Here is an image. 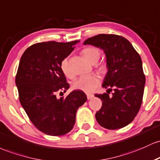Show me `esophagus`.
I'll return each instance as SVG.
<instances>
[{"instance_id":"34e87169","label":"esophagus","mask_w":160,"mask_h":160,"mask_svg":"<svg viewBox=\"0 0 160 160\" xmlns=\"http://www.w3.org/2000/svg\"><path fill=\"white\" fill-rule=\"evenodd\" d=\"M93 98H94V95H93V94H87V98H88V100L92 99Z\"/></svg>"}]
</instances>
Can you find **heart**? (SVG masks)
I'll return each mask as SVG.
<instances>
[{
	"mask_svg": "<svg viewBox=\"0 0 160 160\" xmlns=\"http://www.w3.org/2000/svg\"><path fill=\"white\" fill-rule=\"evenodd\" d=\"M82 55L91 63L98 62L100 58V51L94 47H88L82 50ZM60 69L67 78H73L74 75L70 70L68 59H64L60 63ZM100 78L97 75H83L73 82L72 88L75 90H78L85 93H91L100 85Z\"/></svg>",
	"mask_w": 160,
	"mask_h": 160,
	"instance_id": "b5f03b06",
	"label": "heart"
}]
</instances>
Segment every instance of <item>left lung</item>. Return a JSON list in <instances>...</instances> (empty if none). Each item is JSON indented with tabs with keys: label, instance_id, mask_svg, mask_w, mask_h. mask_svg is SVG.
<instances>
[{
	"label": "left lung",
	"instance_id": "left-lung-1",
	"mask_svg": "<svg viewBox=\"0 0 160 160\" xmlns=\"http://www.w3.org/2000/svg\"><path fill=\"white\" fill-rule=\"evenodd\" d=\"M85 45L100 48L106 55L107 71L103 88L107 93L95 94L102 100V107L95 114L103 128L114 130L133 121L141 108L145 85L142 61L129 41L116 35L100 34L85 40ZM113 89L112 96L109 91Z\"/></svg>",
	"mask_w": 160,
	"mask_h": 160
}]
</instances>
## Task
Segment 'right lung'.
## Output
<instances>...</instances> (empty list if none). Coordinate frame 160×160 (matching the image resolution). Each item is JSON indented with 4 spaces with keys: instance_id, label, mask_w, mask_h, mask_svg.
<instances>
[{
    "instance_id": "right-lung-1",
    "label": "right lung",
    "mask_w": 160,
    "mask_h": 160,
    "mask_svg": "<svg viewBox=\"0 0 160 160\" xmlns=\"http://www.w3.org/2000/svg\"><path fill=\"white\" fill-rule=\"evenodd\" d=\"M79 41L37 43L23 53L16 76L19 101L28 118L44 134H67L75 123L77 109L87 100L83 91L74 90L66 98L56 92L69 88L60 63Z\"/></svg>"
}]
</instances>
